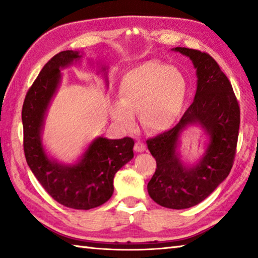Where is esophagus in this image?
Instances as JSON below:
<instances>
[{
  "instance_id": "1",
  "label": "esophagus",
  "mask_w": 258,
  "mask_h": 258,
  "mask_svg": "<svg viewBox=\"0 0 258 258\" xmlns=\"http://www.w3.org/2000/svg\"><path fill=\"white\" fill-rule=\"evenodd\" d=\"M134 150L138 151V152L145 151L146 150V145L141 141H137V142H135V145H134Z\"/></svg>"
}]
</instances>
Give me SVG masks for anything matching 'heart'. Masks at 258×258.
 <instances>
[{"mask_svg":"<svg viewBox=\"0 0 258 258\" xmlns=\"http://www.w3.org/2000/svg\"><path fill=\"white\" fill-rule=\"evenodd\" d=\"M185 94L186 82L180 71L149 61L131 69L121 78L120 102L113 104L112 118L130 130L135 124L134 112H140L148 130L161 132L172 127L178 118Z\"/></svg>","mask_w":258,"mask_h":258,"instance_id":"1","label":"heart"}]
</instances>
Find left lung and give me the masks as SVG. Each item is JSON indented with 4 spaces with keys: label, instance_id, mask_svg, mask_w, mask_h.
<instances>
[{
    "label": "left lung",
    "instance_id": "left-lung-1",
    "mask_svg": "<svg viewBox=\"0 0 258 258\" xmlns=\"http://www.w3.org/2000/svg\"><path fill=\"white\" fill-rule=\"evenodd\" d=\"M173 50L192 60L197 69V91L194 102L173 128L147 140L157 163L148 192L160 206L184 209L202 203L228 177L237 150L240 107L229 78L211 55L187 47ZM195 123L207 131L210 143L200 163L186 168L176 148L181 131Z\"/></svg>",
    "mask_w": 258,
    "mask_h": 258
}]
</instances>
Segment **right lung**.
Wrapping results in <instances>:
<instances>
[{
	"mask_svg": "<svg viewBox=\"0 0 258 258\" xmlns=\"http://www.w3.org/2000/svg\"><path fill=\"white\" fill-rule=\"evenodd\" d=\"M77 51H62L42 68L26 94L21 111L24 151L35 177L55 202L74 209H91L108 202L113 192V176L133 158L132 138H97L80 158L59 163L45 154L41 133L46 109L60 82V69L81 59ZM106 68H103V71Z\"/></svg>",
	"mask_w": 258,
	"mask_h": 258,
	"instance_id": "right-lung-1",
	"label": "right lung"
}]
</instances>
